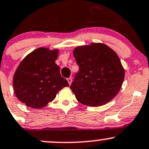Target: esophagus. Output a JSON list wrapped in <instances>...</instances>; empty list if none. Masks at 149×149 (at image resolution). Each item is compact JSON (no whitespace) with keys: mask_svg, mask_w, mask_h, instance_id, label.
I'll return each mask as SVG.
<instances>
[{"mask_svg":"<svg viewBox=\"0 0 149 149\" xmlns=\"http://www.w3.org/2000/svg\"><path fill=\"white\" fill-rule=\"evenodd\" d=\"M67 81H68L69 86H71V83H72V78H68V79H67Z\"/></svg>","mask_w":149,"mask_h":149,"instance_id":"esophagus-1","label":"esophagus"}]
</instances>
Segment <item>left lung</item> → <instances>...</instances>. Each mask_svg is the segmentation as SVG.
<instances>
[{
  "instance_id": "8db88e82",
  "label": "left lung",
  "mask_w": 149,
  "mask_h": 149,
  "mask_svg": "<svg viewBox=\"0 0 149 149\" xmlns=\"http://www.w3.org/2000/svg\"><path fill=\"white\" fill-rule=\"evenodd\" d=\"M79 71L71 86L81 104L98 107L117 95L125 78V69L113 49L102 43L79 46L73 52Z\"/></svg>"
}]
</instances>
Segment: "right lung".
I'll return each instance as SVG.
<instances>
[{"label": "right lung", "instance_id": "1", "mask_svg": "<svg viewBox=\"0 0 149 149\" xmlns=\"http://www.w3.org/2000/svg\"><path fill=\"white\" fill-rule=\"evenodd\" d=\"M58 50L40 47L27 55L14 73L15 94L20 102L32 108H42L56 97L68 81L60 74L55 61Z\"/></svg>", "mask_w": 149, "mask_h": 149}]
</instances>
